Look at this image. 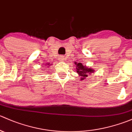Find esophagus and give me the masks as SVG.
<instances>
[{
	"instance_id": "1",
	"label": "esophagus",
	"mask_w": 132,
	"mask_h": 132,
	"mask_svg": "<svg viewBox=\"0 0 132 132\" xmlns=\"http://www.w3.org/2000/svg\"><path fill=\"white\" fill-rule=\"evenodd\" d=\"M64 59H65V58H64V56H61L59 58V60L60 61H63V60H64Z\"/></svg>"
}]
</instances>
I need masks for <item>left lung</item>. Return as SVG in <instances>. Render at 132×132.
<instances>
[{
	"mask_svg": "<svg viewBox=\"0 0 132 132\" xmlns=\"http://www.w3.org/2000/svg\"><path fill=\"white\" fill-rule=\"evenodd\" d=\"M76 67V72L78 74V75L81 77V80H84L88 77V76L92 74L95 72L94 69L92 67H89L86 65H84L82 63L79 62H75Z\"/></svg>",
	"mask_w": 132,
	"mask_h": 132,
	"instance_id": "obj_1",
	"label": "left lung"
}]
</instances>
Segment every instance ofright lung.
Wrapping results in <instances>:
<instances>
[{
	"mask_svg": "<svg viewBox=\"0 0 132 132\" xmlns=\"http://www.w3.org/2000/svg\"><path fill=\"white\" fill-rule=\"evenodd\" d=\"M46 65H47V66H48V67H49L50 66V63H46ZM51 65H52V64H51Z\"/></svg>",
	"mask_w": 132,
	"mask_h": 132,
	"instance_id": "right-lung-1",
	"label": "right lung"
}]
</instances>
